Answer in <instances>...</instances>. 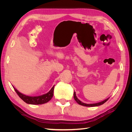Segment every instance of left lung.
I'll return each mask as SVG.
<instances>
[{
	"mask_svg": "<svg viewBox=\"0 0 132 132\" xmlns=\"http://www.w3.org/2000/svg\"><path fill=\"white\" fill-rule=\"evenodd\" d=\"M74 100L76 101V102H77L78 104L80 105H82V106H86V107H95V106H100V105H103V103H105L109 99V98H108L106 100H105L104 101H103L102 102H98V103H92V104H86V103H83L81 101H80L77 98V96H76V94H75V93L74 92Z\"/></svg>",
	"mask_w": 132,
	"mask_h": 132,
	"instance_id": "obj_1",
	"label": "left lung"
}]
</instances>
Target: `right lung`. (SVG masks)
Wrapping results in <instances>:
<instances>
[{
    "instance_id": "right-lung-1",
    "label": "right lung",
    "mask_w": 132,
    "mask_h": 132,
    "mask_svg": "<svg viewBox=\"0 0 132 132\" xmlns=\"http://www.w3.org/2000/svg\"><path fill=\"white\" fill-rule=\"evenodd\" d=\"M54 88V86L52 87V88L51 89V90L48 92V93L46 94H44L41 96H39L32 97V96H26L25 95L20 93V92H19L16 89L15 87H14L16 93H17L19 96L20 97L23 101L28 103V104H31V105H41L48 102L50 100H51V98L53 97Z\"/></svg>"
}]
</instances>
